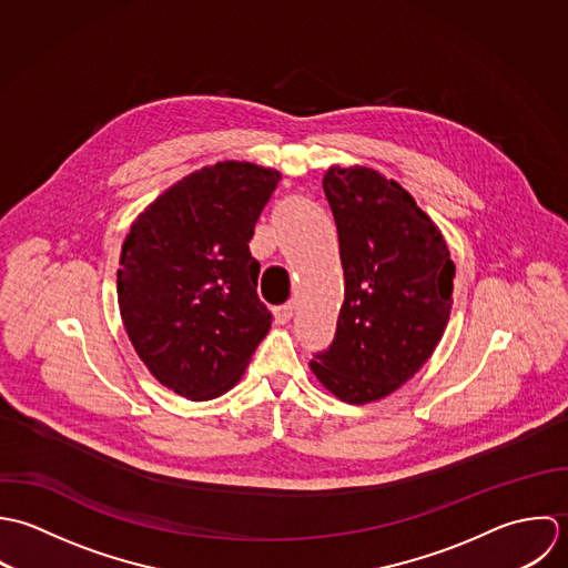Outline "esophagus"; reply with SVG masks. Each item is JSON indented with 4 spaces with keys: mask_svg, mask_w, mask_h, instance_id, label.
<instances>
[{
    "mask_svg": "<svg viewBox=\"0 0 568 568\" xmlns=\"http://www.w3.org/2000/svg\"><path fill=\"white\" fill-rule=\"evenodd\" d=\"M274 316H276L278 325H285V323H290V321H292V316H294V303L290 301V303L281 305V307L274 312Z\"/></svg>",
    "mask_w": 568,
    "mask_h": 568,
    "instance_id": "34e87169",
    "label": "esophagus"
}]
</instances>
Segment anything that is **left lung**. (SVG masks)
<instances>
[{
    "mask_svg": "<svg viewBox=\"0 0 568 568\" xmlns=\"http://www.w3.org/2000/svg\"><path fill=\"white\" fill-rule=\"evenodd\" d=\"M344 270L332 346L310 362L346 404L404 386L435 353L453 310L454 263L437 224L395 180L368 166H332L323 180Z\"/></svg>",
    "mask_w": 568,
    "mask_h": 568,
    "instance_id": "obj_1",
    "label": "left lung"
}]
</instances>
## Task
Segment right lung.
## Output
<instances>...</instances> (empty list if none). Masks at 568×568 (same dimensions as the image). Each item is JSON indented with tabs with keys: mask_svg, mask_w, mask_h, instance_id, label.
Returning <instances> with one entry per match:
<instances>
[{
	"mask_svg": "<svg viewBox=\"0 0 568 568\" xmlns=\"http://www.w3.org/2000/svg\"><path fill=\"white\" fill-rule=\"evenodd\" d=\"M278 180L252 162L204 166L158 195L122 241L124 332L149 373L186 399L227 393L272 327L247 243Z\"/></svg>",
	"mask_w": 568,
	"mask_h": 568,
	"instance_id": "1",
	"label": "right lung"
}]
</instances>
